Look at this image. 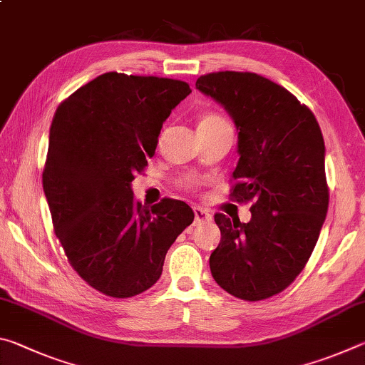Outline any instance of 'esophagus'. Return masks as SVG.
<instances>
[{"mask_svg":"<svg viewBox=\"0 0 365 365\" xmlns=\"http://www.w3.org/2000/svg\"><path fill=\"white\" fill-rule=\"evenodd\" d=\"M193 211H195V224H201V222L211 220V214H209L207 211H205V209L195 207Z\"/></svg>","mask_w":365,"mask_h":365,"instance_id":"1","label":"esophagus"}]
</instances>
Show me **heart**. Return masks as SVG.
<instances>
[{
  "label": "heart",
  "mask_w": 365,
  "mask_h": 365,
  "mask_svg": "<svg viewBox=\"0 0 365 365\" xmlns=\"http://www.w3.org/2000/svg\"><path fill=\"white\" fill-rule=\"evenodd\" d=\"M227 120L224 119V117H220L219 114H214V113H207L201 117L200 120V127H197V130L200 128H214V127H220V125H227ZM187 183V187H193V185H196L195 180H187L185 182Z\"/></svg>",
  "instance_id": "obj_1"
}]
</instances>
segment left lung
I'll use <instances>...</instances> for the list:
<instances>
[{"label":"left lung","mask_w":365,"mask_h":365,"mask_svg":"<svg viewBox=\"0 0 365 365\" xmlns=\"http://www.w3.org/2000/svg\"><path fill=\"white\" fill-rule=\"evenodd\" d=\"M196 88L224 106L238 132L233 196L251 220L215 214L220 243L209 257L217 285L246 301L280 293L301 274L322 230L329 188L325 143L312 110L252 72H214Z\"/></svg>","instance_id":"8db88e82"}]
</instances>
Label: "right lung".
Wrapping results in <instances>:
<instances>
[{"mask_svg":"<svg viewBox=\"0 0 365 365\" xmlns=\"http://www.w3.org/2000/svg\"><path fill=\"white\" fill-rule=\"evenodd\" d=\"M191 93L182 80L108 72L59 104L43 190L54 233L77 274L113 298L151 288L172 243L195 219L183 201L133 200L163 123Z\"/></svg>","mask_w":365,"mask_h":365,"instance_id":"right-lung-1","label":"right lung"}]
</instances>
